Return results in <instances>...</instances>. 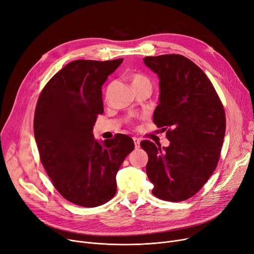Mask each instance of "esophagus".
<instances>
[{"label":"esophagus","mask_w":254,"mask_h":254,"mask_svg":"<svg viewBox=\"0 0 254 254\" xmlns=\"http://www.w3.org/2000/svg\"><path fill=\"white\" fill-rule=\"evenodd\" d=\"M133 141H134V146H135V148H139V146H140V140H139L138 138H136V137H134V138H133Z\"/></svg>","instance_id":"esophagus-1"}]
</instances>
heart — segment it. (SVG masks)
Instances as JSON below:
<instances>
[{"instance_id": "obj_1", "label": "heart", "mask_w": 254, "mask_h": 254, "mask_svg": "<svg viewBox=\"0 0 254 254\" xmlns=\"http://www.w3.org/2000/svg\"><path fill=\"white\" fill-rule=\"evenodd\" d=\"M130 80H131V84H132L134 89L141 87V86H150L151 87L150 79H148L146 76H144V74H142V73H138V72L132 73L131 77H130Z\"/></svg>"}]
</instances>
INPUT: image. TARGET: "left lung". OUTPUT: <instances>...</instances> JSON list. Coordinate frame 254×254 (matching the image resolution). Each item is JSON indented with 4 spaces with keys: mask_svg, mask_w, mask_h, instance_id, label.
Returning <instances> with one entry per match:
<instances>
[{
    "mask_svg": "<svg viewBox=\"0 0 254 254\" xmlns=\"http://www.w3.org/2000/svg\"><path fill=\"white\" fill-rule=\"evenodd\" d=\"M160 80L159 104L153 120L166 130L170 144L150 140L140 145L148 161L153 195L170 202L195 195L216 168L226 133V115L205 72L187 57L165 54L143 58Z\"/></svg>",
    "mask_w": 254,
    "mask_h": 254,
    "instance_id": "left-lung-1",
    "label": "left lung"
}]
</instances>
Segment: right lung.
Here are the masks:
<instances>
[{
  "mask_svg": "<svg viewBox=\"0 0 254 254\" xmlns=\"http://www.w3.org/2000/svg\"><path fill=\"white\" fill-rule=\"evenodd\" d=\"M122 63L71 62L51 78L37 102L34 132L41 162L61 195L79 206H100L115 196L117 172L134 150L125 134L99 142L92 133L103 113L101 87Z\"/></svg>",
  "mask_w": 254,
  "mask_h": 254,
  "instance_id": "add662e5",
  "label": "right lung"
}]
</instances>
